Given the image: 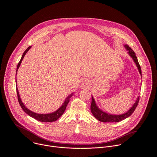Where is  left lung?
I'll list each match as a JSON object with an SVG mask.
<instances>
[{
  "label": "left lung",
  "instance_id": "8db88e82",
  "mask_svg": "<svg viewBox=\"0 0 157 157\" xmlns=\"http://www.w3.org/2000/svg\"><path fill=\"white\" fill-rule=\"evenodd\" d=\"M125 48L128 50V53L130 55V56L133 58V61H135L138 70L139 71L140 74L142 76V71H141V68H140V66L139 63L137 58L135 52H134L132 49L128 46L127 44H125ZM139 97L137 98L136 103L133 104V105L131 107V109H130L129 110H128L126 113L122 114V115H111V114H107L104 112H102V110H101L96 105L94 99L92 96V102H91V113L93 114V115L99 121L102 122H118L120 121H123L124 119L127 118L128 117H129L130 116L132 115V114L133 113L134 110H136L139 102Z\"/></svg>",
  "mask_w": 157,
  "mask_h": 157
}]
</instances>
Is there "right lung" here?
Instances as JSON below:
<instances>
[{"label":"right lung","instance_id":"right-lung-1","mask_svg":"<svg viewBox=\"0 0 157 157\" xmlns=\"http://www.w3.org/2000/svg\"><path fill=\"white\" fill-rule=\"evenodd\" d=\"M31 48V46L29 47L27 50L24 52V53H23V55H22V56L17 65V71H16V75H17V72L18 71V69L19 68V66L22 61V59H23L24 57L25 56V55L27 53V52L29 50V49ZM17 83V82H16ZM16 90H17V98H18V102L21 107V109L24 110V111L25 112V113L28 114L29 116H30V117L34 118L35 119L38 121H40V122H54V121H56V120H58L62 115L64 113L65 111V109H66V107L67 106V105H68L69 101H70V98L72 96V94H71L70 96H68V98H66V101H64V102L63 103V104L62 105V106L58 109L56 111H55V113H53L52 114H36V113H33V112H32L31 110H30L29 109H28L25 106V105L22 103L21 101V99H20V97L19 96V94H18V89L17 87V85H16Z\"/></svg>","mask_w":157,"mask_h":157}]
</instances>
